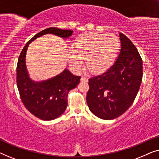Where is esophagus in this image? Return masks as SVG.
Wrapping results in <instances>:
<instances>
[{
    "instance_id": "obj_1",
    "label": "esophagus",
    "mask_w": 159,
    "mask_h": 159,
    "mask_svg": "<svg viewBox=\"0 0 159 159\" xmlns=\"http://www.w3.org/2000/svg\"><path fill=\"white\" fill-rule=\"evenodd\" d=\"M81 81L82 82H88V78L84 77H83V76H82V77H81Z\"/></svg>"
}]
</instances>
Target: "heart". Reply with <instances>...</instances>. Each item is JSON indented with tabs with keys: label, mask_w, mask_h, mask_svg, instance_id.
Returning a JSON list of instances; mask_svg holds the SVG:
<instances>
[{
	"label": "heart",
	"mask_w": 159,
	"mask_h": 159,
	"mask_svg": "<svg viewBox=\"0 0 159 159\" xmlns=\"http://www.w3.org/2000/svg\"><path fill=\"white\" fill-rule=\"evenodd\" d=\"M120 48L118 37L114 34L86 33L74 43L73 51L68 53L69 65L75 72L81 70L83 60L89 71L103 73L114 62Z\"/></svg>",
	"instance_id": "1"
}]
</instances>
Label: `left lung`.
Wrapping results in <instances>:
<instances>
[{
    "mask_svg": "<svg viewBox=\"0 0 159 159\" xmlns=\"http://www.w3.org/2000/svg\"><path fill=\"white\" fill-rule=\"evenodd\" d=\"M121 49L106 72L89 79L87 103L95 116L111 120L123 114L138 94L143 79V61L138 49L119 32Z\"/></svg>",
    "mask_w": 159,
    "mask_h": 159,
    "instance_id": "left-lung-1",
    "label": "left lung"
}]
</instances>
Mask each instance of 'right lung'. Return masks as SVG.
Returning a JSON list of instances; mask_svg holds the SVG:
<instances>
[{
	"label": "right lung",
	"mask_w": 159,
	"mask_h": 159,
	"mask_svg": "<svg viewBox=\"0 0 159 159\" xmlns=\"http://www.w3.org/2000/svg\"><path fill=\"white\" fill-rule=\"evenodd\" d=\"M72 30L49 27L35 34L27 43L19 55L16 67V84L21 101L26 108L42 120H53L66 110L69 90L77 86L80 76H75L68 69L46 80L35 82L30 77L26 66V53L30 43L47 34L67 39Z\"/></svg>",
	"instance_id": "1"
}]
</instances>
